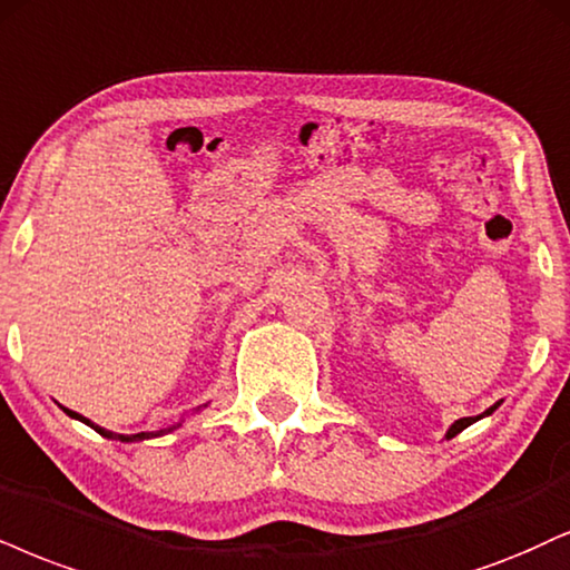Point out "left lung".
Listing matches in <instances>:
<instances>
[{
  "label": "left lung",
  "mask_w": 570,
  "mask_h": 570,
  "mask_svg": "<svg viewBox=\"0 0 570 570\" xmlns=\"http://www.w3.org/2000/svg\"><path fill=\"white\" fill-rule=\"evenodd\" d=\"M497 406H500V404L489 406V410H487V412H483V414H491V412H494V410H497ZM475 420H481V417H462V420H456V423H454L452 428H449L446 439H454V435H456V433H462V431H465V428H468V425H473V423H475Z\"/></svg>",
  "instance_id": "1"
}]
</instances>
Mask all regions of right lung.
<instances>
[{"label": "right lung", "mask_w": 570, "mask_h": 570, "mask_svg": "<svg viewBox=\"0 0 570 570\" xmlns=\"http://www.w3.org/2000/svg\"><path fill=\"white\" fill-rule=\"evenodd\" d=\"M62 410H66V406H62ZM70 417H76V420H81V423H87V425H91L87 417H81V414H76L73 410H66ZM95 428L97 433L100 435H105V439H118V441H142V439H153V435H164L166 431H158V433H135V435H121V433H110V431H105V428H100V425H91ZM168 431H174V428H168Z\"/></svg>", "instance_id": "add662e5"}]
</instances>
